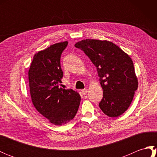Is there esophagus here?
<instances>
[{"label":"esophagus","instance_id":"1","mask_svg":"<svg viewBox=\"0 0 157 157\" xmlns=\"http://www.w3.org/2000/svg\"><path fill=\"white\" fill-rule=\"evenodd\" d=\"M82 93H83V94H86L88 93V89H83L82 90Z\"/></svg>","mask_w":157,"mask_h":157}]
</instances>
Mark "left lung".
Returning a JSON list of instances; mask_svg holds the SVG:
<instances>
[{
  "instance_id": "1",
  "label": "left lung",
  "mask_w": 157,
  "mask_h": 157,
  "mask_svg": "<svg viewBox=\"0 0 157 157\" xmlns=\"http://www.w3.org/2000/svg\"><path fill=\"white\" fill-rule=\"evenodd\" d=\"M75 46L84 52L97 69L103 90L99 103L102 111L110 117L122 115L131 105L138 85L132 59L107 40L86 39Z\"/></svg>"
}]
</instances>
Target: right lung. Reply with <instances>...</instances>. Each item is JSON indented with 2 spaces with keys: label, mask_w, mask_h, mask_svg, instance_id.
<instances>
[{
  "label": "right lung",
  "mask_w": 157,
  "mask_h": 157,
  "mask_svg": "<svg viewBox=\"0 0 157 157\" xmlns=\"http://www.w3.org/2000/svg\"><path fill=\"white\" fill-rule=\"evenodd\" d=\"M67 44V41L56 43L36 53L28 71L33 105L56 125L67 124L74 118L81 101L78 92L59 87L63 76L60 60Z\"/></svg>",
  "instance_id": "1"
}]
</instances>
